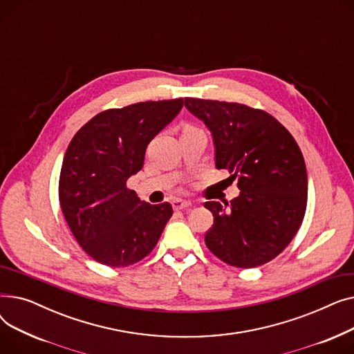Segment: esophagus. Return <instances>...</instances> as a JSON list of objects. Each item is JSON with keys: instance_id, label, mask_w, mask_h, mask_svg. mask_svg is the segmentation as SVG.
<instances>
[{"instance_id": "esophagus-1", "label": "esophagus", "mask_w": 354, "mask_h": 354, "mask_svg": "<svg viewBox=\"0 0 354 354\" xmlns=\"http://www.w3.org/2000/svg\"><path fill=\"white\" fill-rule=\"evenodd\" d=\"M192 205L191 201H185V199H174L172 201V207L175 211H179V209H185V208H189Z\"/></svg>"}]
</instances>
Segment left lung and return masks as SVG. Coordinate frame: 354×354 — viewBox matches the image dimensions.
<instances>
[{"label": "left lung", "mask_w": 354, "mask_h": 354, "mask_svg": "<svg viewBox=\"0 0 354 354\" xmlns=\"http://www.w3.org/2000/svg\"><path fill=\"white\" fill-rule=\"evenodd\" d=\"M185 107L211 130L216 169L238 179L236 198L203 207L214 215L205 244L238 268L263 266L291 243L307 208V171L288 130L259 109L185 97Z\"/></svg>", "instance_id": "8db88e82"}]
</instances>
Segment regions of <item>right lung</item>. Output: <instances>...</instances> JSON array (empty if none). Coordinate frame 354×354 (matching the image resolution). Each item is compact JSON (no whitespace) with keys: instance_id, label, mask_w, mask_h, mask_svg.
<instances>
[{"instance_id":"right-lung-1","label":"right lung","mask_w":354,"mask_h":354,"mask_svg":"<svg viewBox=\"0 0 354 354\" xmlns=\"http://www.w3.org/2000/svg\"><path fill=\"white\" fill-rule=\"evenodd\" d=\"M183 99L109 109L71 139L60 172L59 199L67 225L95 261L132 266L152 252L172 216L169 202L151 205L126 187L146 147L171 123Z\"/></svg>"}]
</instances>
